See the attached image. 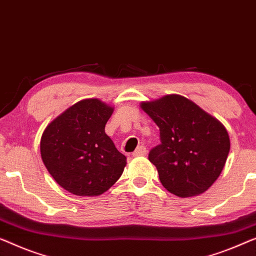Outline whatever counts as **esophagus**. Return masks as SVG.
Returning a JSON list of instances; mask_svg holds the SVG:
<instances>
[{
    "label": "esophagus",
    "mask_w": 256,
    "mask_h": 256,
    "mask_svg": "<svg viewBox=\"0 0 256 256\" xmlns=\"http://www.w3.org/2000/svg\"><path fill=\"white\" fill-rule=\"evenodd\" d=\"M146 148L144 146H140L137 149L132 152L134 157H138V156H146Z\"/></svg>",
    "instance_id": "1"
}]
</instances>
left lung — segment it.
Listing matches in <instances>:
<instances>
[{"label":"left lung","instance_id":"obj_1","mask_svg":"<svg viewBox=\"0 0 256 256\" xmlns=\"http://www.w3.org/2000/svg\"><path fill=\"white\" fill-rule=\"evenodd\" d=\"M159 127L160 144L150 150L162 186L179 198L204 192L223 170L230 151L226 129L190 99L168 94L140 104Z\"/></svg>","mask_w":256,"mask_h":256}]
</instances>
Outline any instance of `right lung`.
Returning a JSON list of instances; mask_svg holds the SVG:
<instances>
[{"mask_svg":"<svg viewBox=\"0 0 256 256\" xmlns=\"http://www.w3.org/2000/svg\"><path fill=\"white\" fill-rule=\"evenodd\" d=\"M113 108L99 99L69 107L44 132L40 152L46 168L62 188L78 196H98L121 176L126 156L106 135Z\"/></svg>","mask_w":256,"mask_h":256,"instance_id":"add662e5","label":"right lung"}]
</instances>
